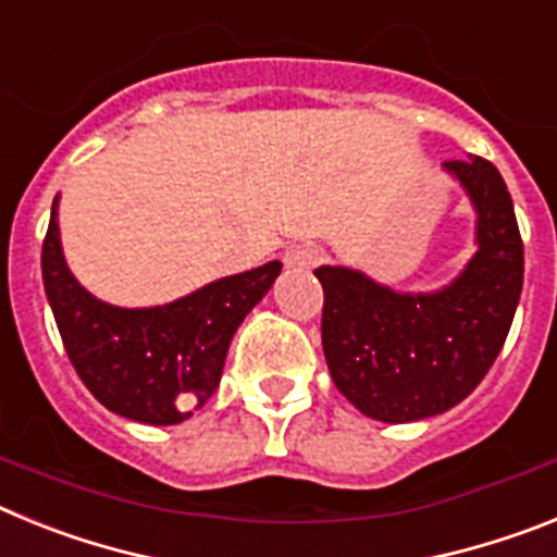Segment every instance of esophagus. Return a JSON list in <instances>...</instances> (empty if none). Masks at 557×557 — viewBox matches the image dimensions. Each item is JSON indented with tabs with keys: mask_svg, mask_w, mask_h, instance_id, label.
Segmentation results:
<instances>
[{
	"mask_svg": "<svg viewBox=\"0 0 557 557\" xmlns=\"http://www.w3.org/2000/svg\"><path fill=\"white\" fill-rule=\"evenodd\" d=\"M318 262H321V250L312 243L293 245V248L284 250V264H287L289 270H309Z\"/></svg>",
	"mask_w": 557,
	"mask_h": 557,
	"instance_id": "esophagus-1",
	"label": "esophagus"
}]
</instances>
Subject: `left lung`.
Listing matches in <instances>:
<instances>
[{"instance_id": "obj_1", "label": "left lung", "mask_w": 557, "mask_h": 557, "mask_svg": "<svg viewBox=\"0 0 557 557\" xmlns=\"http://www.w3.org/2000/svg\"><path fill=\"white\" fill-rule=\"evenodd\" d=\"M474 223V256L444 287L401 293L371 275L323 264V354L362 416L410 424L460 405L499 357L519 307L524 245L513 200L491 161H446Z\"/></svg>"}]
</instances>
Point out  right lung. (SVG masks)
<instances>
[{
  "instance_id": "obj_1",
  "label": "right lung",
  "mask_w": 557,
  "mask_h": 557,
  "mask_svg": "<svg viewBox=\"0 0 557 557\" xmlns=\"http://www.w3.org/2000/svg\"><path fill=\"white\" fill-rule=\"evenodd\" d=\"M41 273L63 346L91 396L122 418L170 426L218 391L231 337L273 287L282 262L225 275L161 307H113L69 270L55 195Z\"/></svg>"
}]
</instances>
